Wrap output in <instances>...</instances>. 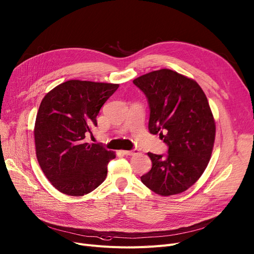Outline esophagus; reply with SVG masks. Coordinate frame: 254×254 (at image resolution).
<instances>
[{"label": "esophagus", "mask_w": 254, "mask_h": 254, "mask_svg": "<svg viewBox=\"0 0 254 254\" xmlns=\"http://www.w3.org/2000/svg\"><path fill=\"white\" fill-rule=\"evenodd\" d=\"M123 152H124V154H126V156H134V154L139 153V150L137 148H134L131 150H124Z\"/></svg>", "instance_id": "34e87169"}]
</instances>
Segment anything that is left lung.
Instances as JSON below:
<instances>
[{
	"instance_id": "1",
	"label": "left lung",
	"mask_w": 254,
	"mask_h": 254,
	"mask_svg": "<svg viewBox=\"0 0 254 254\" xmlns=\"http://www.w3.org/2000/svg\"><path fill=\"white\" fill-rule=\"evenodd\" d=\"M149 107L148 129L168 146L167 154L148 152L152 167L141 182L162 196L179 194L200 178L211 159L216 127L207 98L195 81L170 69L133 81Z\"/></svg>"
}]
</instances>
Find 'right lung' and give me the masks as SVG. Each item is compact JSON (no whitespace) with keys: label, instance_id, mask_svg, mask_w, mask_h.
I'll use <instances>...</instances> for the list:
<instances>
[{"label":"right lung","instance_id":"1","mask_svg":"<svg viewBox=\"0 0 254 254\" xmlns=\"http://www.w3.org/2000/svg\"><path fill=\"white\" fill-rule=\"evenodd\" d=\"M119 85L70 80L55 87L39 106L34 128L40 167L58 191L83 196L105 180L115 158L103 144L85 143L96 116Z\"/></svg>","mask_w":254,"mask_h":254}]
</instances>
